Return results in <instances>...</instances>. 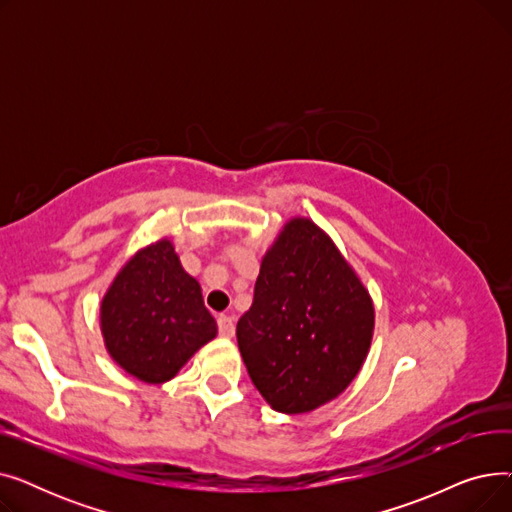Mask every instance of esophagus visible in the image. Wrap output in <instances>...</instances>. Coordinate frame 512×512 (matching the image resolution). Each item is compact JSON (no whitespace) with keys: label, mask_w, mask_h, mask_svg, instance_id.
I'll list each match as a JSON object with an SVG mask.
<instances>
[{"label":"esophagus","mask_w":512,"mask_h":512,"mask_svg":"<svg viewBox=\"0 0 512 512\" xmlns=\"http://www.w3.org/2000/svg\"><path fill=\"white\" fill-rule=\"evenodd\" d=\"M218 330H220V336L232 338L234 336V321H232V317L220 315L218 317Z\"/></svg>","instance_id":"esophagus-1"}]
</instances>
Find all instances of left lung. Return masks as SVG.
<instances>
[{
  "mask_svg": "<svg viewBox=\"0 0 512 512\" xmlns=\"http://www.w3.org/2000/svg\"><path fill=\"white\" fill-rule=\"evenodd\" d=\"M367 288L332 238L292 218L261 261L236 340L255 388L274 411L309 413L359 373L373 336Z\"/></svg>",
  "mask_w": 512,
  "mask_h": 512,
  "instance_id": "8db88e82",
  "label": "left lung"
}]
</instances>
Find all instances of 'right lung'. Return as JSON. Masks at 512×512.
Masks as SVG:
<instances>
[{"label": "right lung", "mask_w": 512, "mask_h": 512, "mask_svg": "<svg viewBox=\"0 0 512 512\" xmlns=\"http://www.w3.org/2000/svg\"><path fill=\"white\" fill-rule=\"evenodd\" d=\"M107 353L147 384L172 380L218 324L203 305L199 282L188 276L174 245L161 238L134 255L101 301Z\"/></svg>", "instance_id": "add662e5"}]
</instances>
